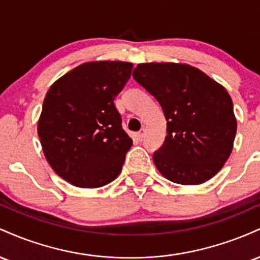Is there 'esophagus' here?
Masks as SVG:
<instances>
[{
  "label": "esophagus",
  "instance_id": "obj_1",
  "mask_svg": "<svg viewBox=\"0 0 260 260\" xmlns=\"http://www.w3.org/2000/svg\"><path fill=\"white\" fill-rule=\"evenodd\" d=\"M144 136H145V129H144V128H143V129H140L139 132H138V134H137V137H138L139 140H143V138H144Z\"/></svg>",
  "mask_w": 260,
  "mask_h": 260
}]
</instances>
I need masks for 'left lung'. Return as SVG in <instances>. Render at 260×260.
Listing matches in <instances>:
<instances>
[{
    "label": "left lung",
    "instance_id": "8db88e82",
    "mask_svg": "<svg viewBox=\"0 0 260 260\" xmlns=\"http://www.w3.org/2000/svg\"><path fill=\"white\" fill-rule=\"evenodd\" d=\"M133 78L162 107L168 136L153 155L160 174L180 184L214 177L231 155L237 131L228 90L186 63H139Z\"/></svg>",
    "mask_w": 260,
    "mask_h": 260
}]
</instances>
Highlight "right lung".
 <instances>
[{"label":"right lung","instance_id":"add662e5","mask_svg":"<svg viewBox=\"0 0 260 260\" xmlns=\"http://www.w3.org/2000/svg\"><path fill=\"white\" fill-rule=\"evenodd\" d=\"M132 68L131 62H85L50 86L38 134L47 162L73 186L103 187L120 175L133 142L113 100Z\"/></svg>","mask_w":260,"mask_h":260}]
</instances>
